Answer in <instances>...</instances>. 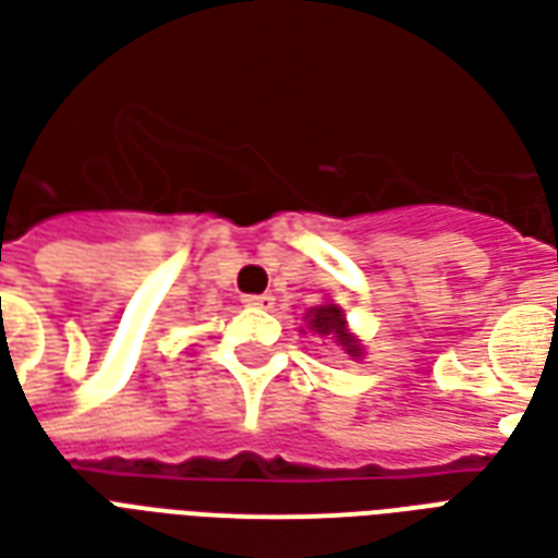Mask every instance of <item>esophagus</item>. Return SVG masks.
Segmentation results:
<instances>
[{
	"mask_svg": "<svg viewBox=\"0 0 558 558\" xmlns=\"http://www.w3.org/2000/svg\"><path fill=\"white\" fill-rule=\"evenodd\" d=\"M244 307H254V311H271L275 307V299L271 295H244Z\"/></svg>",
	"mask_w": 558,
	"mask_h": 558,
	"instance_id": "34e87169",
	"label": "esophagus"
}]
</instances>
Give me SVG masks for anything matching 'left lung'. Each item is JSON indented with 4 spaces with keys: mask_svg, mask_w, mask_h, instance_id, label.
<instances>
[{
    "mask_svg": "<svg viewBox=\"0 0 558 558\" xmlns=\"http://www.w3.org/2000/svg\"><path fill=\"white\" fill-rule=\"evenodd\" d=\"M311 323L307 326L319 331V335H331V338L338 340L343 350L350 352V355H362V347H359V340L347 335V326H343V311L335 307V304H323V307H314L311 311Z\"/></svg>",
    "mask_w": 558,
    "mask_h": 558,
    "instance_id": "1",
    "label": "left lung"
}]
</instances>
